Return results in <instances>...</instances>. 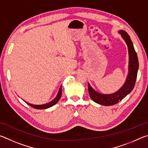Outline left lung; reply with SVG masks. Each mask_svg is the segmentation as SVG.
<instances>
[{"label": "left lung", "instance_id": "1", "mask_svg": "<svg viewBox=\"0 0 148 148\" xmlns=\"http://www.w3.org/2000/svg\"><path fill=\"white\" fill-rule=\"evenodd\" d=\"M118 32L125 41L129 52V71L125 83L117 92L110 94H103L97 92L90 86V83H88L90 98L96 103L104 106L114 105L125 97L133 90L138 73L139 66L138 56L130 36L123 30H120Z\"/></svg>", "mask_w": 148, "mask_h": 148}]
</instances>
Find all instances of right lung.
I'll use <instances>...</instances> for the list:
<instances>
[{
	"label": "right lung",
	"instance_id": "obj_1",
	"mask_svg": "<svg viewBox=\"0 0 148 148\" xmlns=\"http://www.w3.org/2000/svg\"><path fill=\"white\" fill-rule=\"evenodd\" d=\"M61 95H62V85H61V86L60 87L58 92V94H57L56 97L49 103H45V104H43V105H32V104H30V103H28L26 101H25V102H26V103L28 104V105H30V107L36 108V109H45V108H50L51 107H53V106H54L55 104H56L57 102H58L59 99H60Z\"/></svg>",
	"mask_w": 148,
	"mask_h": 148
}]
</instances>
